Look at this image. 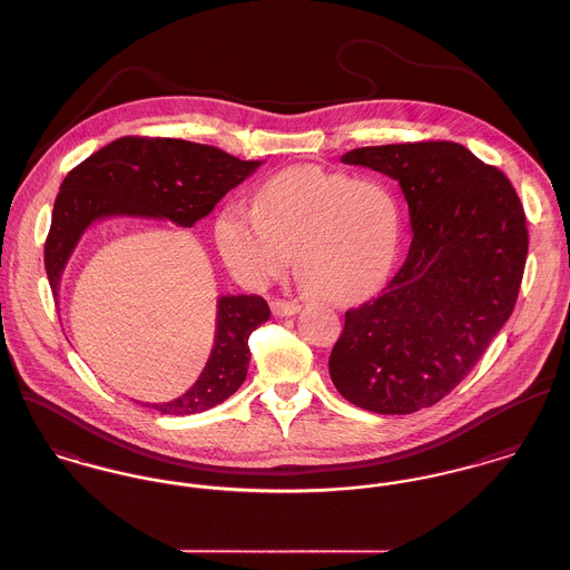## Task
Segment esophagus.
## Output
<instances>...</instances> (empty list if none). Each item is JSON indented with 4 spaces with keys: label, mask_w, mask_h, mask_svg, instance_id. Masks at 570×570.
I'll use <instances>...</instances> for the list:
<instances>
[{
    "label": "esophagus",
    "mask_w": 570,
    "mask_h": 570,
    "mask_svg": "<svg viewBox=\"0 0 570 570\" xmlns=\"http://www.w3.org/2000/svg\"><path fill=\"white\" fill-rule=\"evenodd\" d=\"M301 311V304L287 303V301H272V313L278 317H289Z\"/></svg>",
    "instance_id": "esophagus-1"
}]
</instances>
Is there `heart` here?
<instances>
[{"label":"heart","mask_w":570,"mask_h":570,"mask_svg":"<svg viewBox=\"0 0 570 570\" xmlns=\"http://www.w3.org/2000/svg\"><path fill=\"white\" fill-rule=\"evenodd\" d=\"M400 237V209L376 179L322 166H294L266 179L253 207L230 203L216 218V244L228 269L264 285L292 262L313 294L347 303L386 272Z\"/></svg>","instance_id":"obj_1"}]
</instances>
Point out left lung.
Instances as JSON below:
<instances>
[{
  "label": "left lung",
  "instance_id": "left-lung-1",
  "mask_svg": "<svg viewBox=\"0 0 570 570\" xmlns=\"http://www.w3.org/2000/svg\"><path fill=\"white\" fill-rule=\"evenodd\" d=\"M400 184L413 242L379 298L345 313L328 361L347 402L409 415L452 393L512 315L528 227L508 177L448 140L342 155Z\"/></svg>",
  "mask_w": 570,
  "mask_h": 570
}]
</instances>
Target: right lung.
Returning <instances> with one entry per match:
<instances>
[{"instance_id":"add662e5","label":"right lung","mask_w":570,"mask_h":570,"mask_svg":"<svg viewBox=\"0 0 570 570\" xmlns=\"http://www.w3.org/2000/svg\"><path fill=\"white\" fill-rule=\"evenodd\" d=\"M262 161L177 138L127 136L92 153L62 181L45 242V269L58 301L62 272L86 228L104 218H153L194 227ZM269 320L262 296H220L216 337L198 380L177 400L142 404L161 415H194L230 397L246 380L250 333Z\"/></svg>"}]
</instances>
